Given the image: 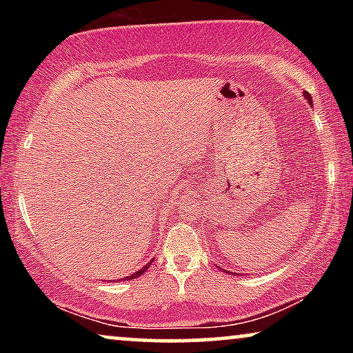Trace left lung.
<instances>
[{"mask_svg": "<svg viewBox=\"0 0 353 353\" xmlns=\"http://www.w3.org/2000/svg\"><path fill=\"white\" fill-rule=\"evenodd\" d=\"M305 98H307V101H308V103H310V104H312V96H310V94H308V93H305Z\"/></svg>", "mask_w": 353, "mask_h": 353, "instance_id": "left-lung-1", "label": "left lung"}]
</instances>
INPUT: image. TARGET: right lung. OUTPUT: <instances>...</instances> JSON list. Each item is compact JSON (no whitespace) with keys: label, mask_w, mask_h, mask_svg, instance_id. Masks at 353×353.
Segmentation results:
<instances>
[{"label":"right lung","mask_w":353,"mask_h":353,"mask_svg":"<svg viewBox=\"0 0 353 353\" xmlns=\"http://www.w3.org/2000/svg\"><path fill=\"white\" fill-rule=\"evenodd\" d=\"M151 262H152V260H151ZM149 265H151V263L144 265V267H143L141 270H139V272H137V273H133V274H130V276H127V279H134V278L141 276V274H143V273H144V272H146V270H148V267H149Z\"/></svg>","instance_id":"right-lung-1"}]
</instances>
